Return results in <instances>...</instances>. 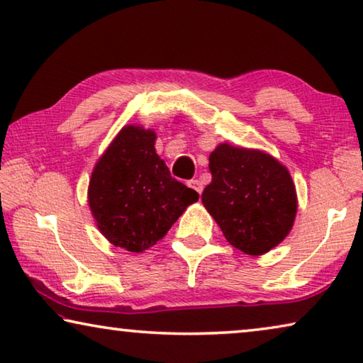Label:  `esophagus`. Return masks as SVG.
Segmentation results:
<instances>
[{
  "instance_id": "34e87169",
  "label": "esophagus",
  "mask_w": 363,
  "mask_h": 363,
  "mask_svg": "<svg viewBox=\"0 0 363 363\" xmlns=\"http://www.w3.org/2000/svg\"><path fill=\"white\" fill-rule=\"evenodd\" d=\"M189 187H192L194 191L199 192V194H202V191H203V187H202V182L197 181V179H192V181H189Z\"/></svg>"
}]
</instances>
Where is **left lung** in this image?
Here are the masks:
<instances>
[{"instance_id": "left-lung-1", "label": "left lung", "mask_w": 363, "mask_h": 363, "mask_svg": "<svg viewBox=\"0 0 363 363\" xmlns=\"http://www.w3.org/2000/svg\"><path fill=\"white\" fill-rule=\"evenodd\" d=\"M212 182L202 203L226 241L250 256H262L294 226L298 200L286 167L266 151L220 143L208 156Z\"/></svg>"}]
</instances>
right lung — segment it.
Instances as JSON below:
<instances>
[{
  "instance_id": "obj_1",
  "label": "right lung",
  "mask_w": 363,
  "mask_h": 363,
  "mask_svg": "<svg viewBox=\"0 0 363 363\" xmlns=\"http://www.w3.org/2000/svg\"><path fill=\"white\" fill-rule=\"evenodd\" d=\"M156 133L125 125L93 169L88 203L97 228L116 247L143 252L163 240L199 194L171 177L155 150Z\"/></svg>"
}]
</instances>
